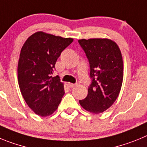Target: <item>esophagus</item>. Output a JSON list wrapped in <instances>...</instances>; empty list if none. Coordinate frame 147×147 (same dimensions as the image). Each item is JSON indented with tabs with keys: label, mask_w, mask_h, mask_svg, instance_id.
Wrapping results in <instances>:
<instances>
[{
	"label": "esophagus",
	"mask_w": 147,
	"mask_h": 147,
	"mask_svg": "<svg viewBox=\"0 0 147 147\" xmlns=\"http://www.w3.org/2000/svg\"><path fill=\"white\" fill-rule=\"evenodd\" d=\"M75 86H76V84H75V83H69V88H73Z\"/></svg>",
	"instance_id": "1"
}]
</instances>
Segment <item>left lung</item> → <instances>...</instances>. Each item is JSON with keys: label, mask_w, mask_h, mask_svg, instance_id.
Here are the masks:
<instances>
[{"label": "left lung", "mask_w": 147, "mask_h": 147, "mask_svg": "<svg viewBox=\"0 0 147 147\" xmlns=\"http://www.w3.org/2000/svg\"><path fill=\"white\" fill-rule=\"evenodd\" d=\"M89 62L92 83L88 95L79 100L87 111L100 113L111 106L119 96L123 80V61L116 42L108 39H80Z\"/></svg>", "instance_id": "8db88e82"}]
</instances>
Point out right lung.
Segmentation results:
<instances>
[{
  "instance_id": "obj_1",
  "label": "right lung",
  "mask_w": 147,
  "mask_h": 147,
  "mask_svg": "<svg viewBox=\"0 0 147 147\" xmlns=\"http://www.w3.org/2000/svg\"><path fill=\"white\" fill-rule=\"evenodd\" d=\"M73 42L39 31L26 41L18 62V82L25 101L37 115L53 113L64 94L59 76L52 77L58 58Z\"/></svg>"
}]
</instances>
